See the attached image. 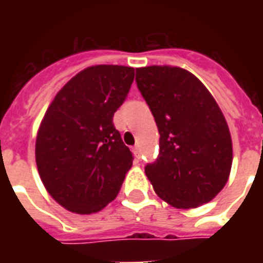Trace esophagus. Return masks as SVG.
Segmentation results:
<instances>
[{
    "mask_svg": "<svg viewBox=\"0 0 263 263\" xmlns=\"http://www.w3.org/2000/svg\"><path fill=\"white\" fill-rule=\"evenodd\" d=\"M134 154H135L136 158H140V154H142V153H140L139 146H135V147H134Z\"/></svg>",
    "mask_w": 263,
    "mask_h": 263,
    "instance_id": "obj_1",
    "label": "esophagus"
}]
</instances>
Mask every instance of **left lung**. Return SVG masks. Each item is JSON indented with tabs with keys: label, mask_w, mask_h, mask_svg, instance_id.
Masks as SVG:
<instances>
[{
	"label": "left lung",
	"mask_w": 263,
	"mask_h": 263,
	"mask_svg": "<svg viewBox=\"0 0 263 263\" xmlns=\"http://www.w3.org/2000/svg\"><path fill=\"white\" fill-rule=\"evenodd\" d=\"M135 80L160 132V154L144 168L156 194L177 209L210 202L232 166L231 132L216 99L179 67L138 68Z\"/></svg>",
	"instance_id": "obj_1"
}]
</instances>
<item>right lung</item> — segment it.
<instances>
[{"label":"right lung","instance_id":"add662e5","mask_svg":"<svg viewBox=\"0 0 263 263\" xmlns=\"http://www.w3.org/2000/svg\"><path fill=\"white\" fill-rule=\"evenodd\" d=\"M135 69L95 65L73 76L47 107L35 143L43 185L78 214L102 210L119 194L132 153L113 116L127 98Z\"/></svg>","mask_w":263,"mask_h":263}]
</instances>
